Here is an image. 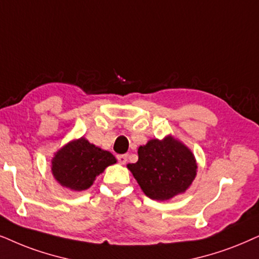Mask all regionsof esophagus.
Returning a JSON list of instances; mask_svg holds the SVG:
<instances>
[{"instance_id":"esophagus-1","label":"esophagus","mask_w":259,"mask_h":259,"mask_svg":"<svg viewBox=\"0 0 259 259\" xmlns=\"http://www.w3.org/2000/svg\"><path fill=\"white\" fill-rule=\"evenodd\" d=\"M116 158H117V162H119L120 164H126L127 163V156H126V154H119Z\"/></svg>"}]
</instances>
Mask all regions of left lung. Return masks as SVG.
<instances>
[{"mask_svg": "<svg viewBox=\"0 0 259 259\" xmlns=\"http://www.w3.org/2000/svg\"><path fill=\"white\" fill-rule=\"evenodd\" d=\"M137 163L127 164L142 190L150 199L165 201L186 191L196 176L197 164L191 151L167 136L151 139L138 149Z\"/></svg>", "mask_w": 259, "mask_h": 259, "instance_id": "left-lung-1", "label": "left lung"}]
</instances>
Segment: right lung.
<instances>
[{
    "label": "right lung",
    "instance_id": "add662e5",
    "mask_svg": "<svg viewBox=\"0 0 259 259\" xmlns=\"http://www.w3.org/2000/svg\"><path fill=\"white\" fill-rule=\"evenodd\" d=\"M51 171L60 186L82 191L93 186L96 176L116 163L109 151L90 144L85 138L72 140L55 153Z\"/></svg>",
    "mask_w": 259,
    "mask_h": 259
}]
</instances>
